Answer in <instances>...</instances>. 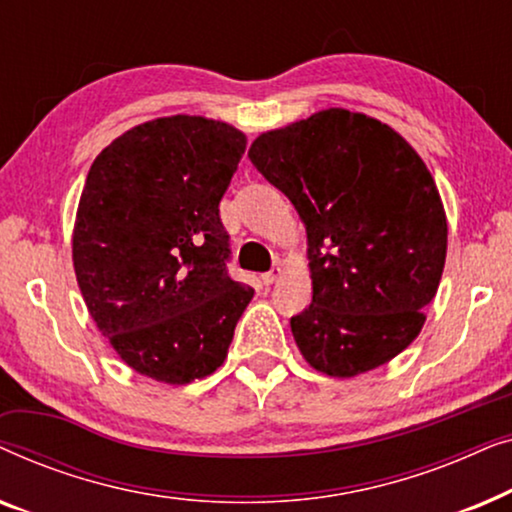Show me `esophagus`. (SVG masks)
<instances>
[{
	"mask_svg": "<svg viewBox=\"0 0 512 512\" xmlns=\"http://www.w3.org/2000/svg\"><path fill=\"white\" fill-rule=\"evenodd\" d=\"M279 277H282V265H275V268H272L270 272H265V275H261V279H263V284H265V286L275 284Z\"/></svg>",
	"mask_w": 512,
	"mask_h": 512,
	"instance_id": "34e87169",
	"label": "esophagus"
}]
</instances>
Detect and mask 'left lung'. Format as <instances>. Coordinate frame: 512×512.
Instances as JSON below:
<instances>
[{"label":"left lung","instance_id":"left-lung-1","mask_svg":"<svg viewBox=\"0 0 512 512\" xmlns=\"http://www.w3.org/2000/svg\"><path fill=\"white\" fill-rule=\"evenodd\" d=\"M249 158L305 223L312 305L291 317L303 359L354 377L401 354L447 254L443 200L419 153L377 118L324 109L258 135Z\"/></svg>","mask_w":512,"mask_h":512}]
</instances>
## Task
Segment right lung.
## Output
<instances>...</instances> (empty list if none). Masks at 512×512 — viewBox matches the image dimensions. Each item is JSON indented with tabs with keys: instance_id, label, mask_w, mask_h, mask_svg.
<instances>
[{
	"instance_id": "1",
	"label": "right lung",
	"mask_w": 512,
	"mask_h": 512,
	"mask_svg": "<svg viewBox=\"0 0 512 512\" xmlns=\"http://www.w3.org/2000/svg\"><path fill=\"white\" fill-rule=\"evenodd\" d=\"M247 137L202 116H167L116 137L83 186L76 282L121 361L165 384L212 375L254 289L228 277L219 202Z\"/></svg>"
}]
</instances>
